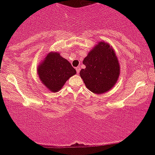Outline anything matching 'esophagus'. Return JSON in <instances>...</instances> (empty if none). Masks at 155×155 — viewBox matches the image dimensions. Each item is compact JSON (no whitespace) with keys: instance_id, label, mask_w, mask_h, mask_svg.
I'll return each instance as SVG.
<instances>
[{"instance_id":"1","label":"esophagus","mask_w":155,"mask_h":155,"mask_svg":"<svg viewBox=\"0 0 155 155\" xmlns=\"http://www.w3.org/2000/svg\"><path fill=\"white\" fill-rule=\"evenodd\" d=\"M76 73H77V74H79L80 71V67H76Z\"/></svg>"}]
</instances>
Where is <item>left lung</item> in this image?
Instances as JSON below:
<instances>
[{
    "instance_id": "left-lung-1",
    "label": "left lung",
    "mask_w": 155,
    "mask_h": 155,
    "mask_svg": "<svg viewBox=\"0 0 155 155\" xmlns=\"http://www.w3.org/2000/svg\"><path fill=\"white\" fill-rule=\"evenodd\" d=\"M84 69L79 74L87 88L95 94L108 92L114 86L120 76V64L113 48L99 42L83 60Z\"/></svg>"
}]
</instances>
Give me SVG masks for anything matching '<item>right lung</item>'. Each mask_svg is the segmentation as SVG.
Segmentation results:
<instances>
[{"mask_svg":"<svg viewBox=\"0 0 155 155\" xmlns=\"http://www.w3.org/2000/svg\"><path fill=\"white\" fill-rule=\"evenodd\" d=\"M37 71L44 86L53 92L61 90L67 80L76 74L71 63L58 52H49Z\"/></svg>","mask_w":155,"mask_h":155,"instance_id":"add662e5","label":"right lung"}]
</instances>
